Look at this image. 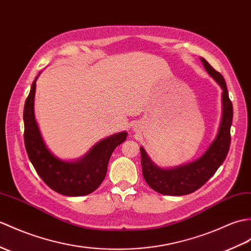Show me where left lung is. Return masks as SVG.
I'll list each match as a JSON object with an SVG mask.
<instances>
[{"instance_id": "8db88e82", "label": "left lung", "mask_w": 251, "mask_h": 251, "mask_svg": "<svg viewBox=\"0 0 251 251\" xmlns=\"http://www.w3.org/2000/svg\"><path fill=\"white\" fill-rule=\"evenodd\" d=\"M201 61L206 72L223 89V118L219 130L206 152L199 159L176 168L162 169L157 167L151 160L144 149H140L143 177L151 188L161 195L184 196L199 189L214 176L229 152L233 106L229 98L226 81L221 74L215 71L206 60L201 57Z\"/></svg>"}]
</instances>
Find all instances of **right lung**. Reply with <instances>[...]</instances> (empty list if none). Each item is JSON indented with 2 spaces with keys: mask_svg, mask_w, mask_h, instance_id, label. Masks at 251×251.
Returning <instances> with one entry per match:
<instances>
[{
  "mask_svg": "<svg viewBox=\"0 0 251 251\" xmlns=\"http://www.w3.org/2000/svg\"><path fill=\"white\" fill-rule=\"evenodd\" d=\"M36 79L31 86L23 110L25 145L28 158L44 182L64 196L79 197L96 190L107 174L114 149L124 142L127 132H120L99 141L84 157L75 161H64L52 154L43 140L34 114Z\"/></svg>",
  "mask_w": 251,
  "mask_h": 251,
  "instance_id": "add662e5",
  "label": "right lung"
}]
</instances>
